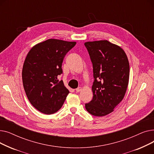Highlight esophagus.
I'll return each instance as SVG.
<instances>
[{"label": "esophagus", "mask_w": 154, "mask_h": 154, "mask_svg": "<svg viewBox=\"0 0 154 154\" xmlns=\"http://www.w3.org/2000/svg\"><path fill=\"white\" fill-rule=\"evenodd\" d=\"M82 90V87H78L77 88H76V89H75V91H76L77 92H79L81 91Z\"/></svg>", "instance_id": "1"}]
</instances>
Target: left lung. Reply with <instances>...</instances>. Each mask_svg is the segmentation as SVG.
<instances>
[{
  "instance_id": "1",
  "label": "left lung",
  "mask_w": 154,
  "mask_h": 154,
  "mask_svg": "<svg viewBox=\"0 0 154 154\" xmlns=\"http://www.w3.org/2000/svg\"><path fill=\"white\" fill-rule=\"evenodd\" d=\"M93 65V99L85 103L91 114L102 117L114 111L122 101L128 84L130 67L120 46L107 40L85 42Z\"/></svg>"
}]
</instances>
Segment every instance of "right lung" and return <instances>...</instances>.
<instances>
[{
    "label": "right lung",
    "instance_id": "add662e5",
    "mask_svg": "<svg viewBox=\"0 0 154 154\" xmlns=\"http://www.w3.org/2000/svg\"><path fill=\"white\" fill-rule=\"evenodd\" d=\"M75 44L50 38L32 47L26 56L22 72L24 90L31 104L43 114L57 112L69 93L57 77L65 55Z\"/></svg>",
    "mask_w": 154,
    "mask_h": 154
}]
</instances>
